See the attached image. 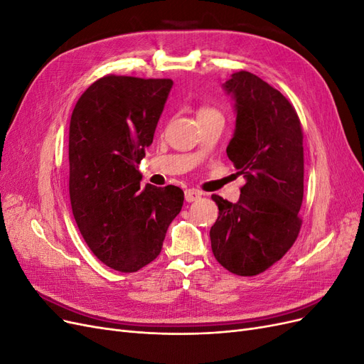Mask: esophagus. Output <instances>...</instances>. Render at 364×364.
Here are the masks:
<instances>
[{"instance_id": "34e87169", "label": "esophagus", "mask_w": 364, "mask_h": 364, "mask_svg": "<svg viewBox=\"0 0 364 364\" xmlns=\"http://www.w3.org/2000/svg\"><path fill=\"white\" fill-rule=\"evenodd\" d=\"M200 196H202V193L199 190H185V200L188 203L200 199Z\"/></svg>"}]
</instances>
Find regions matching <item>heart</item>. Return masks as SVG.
Masks as SVG:
<instances>
[{
	"label": "heart",
	"instance_id": "heart-1",
	"mask_svg": "<svg viewBox=\"0 0 364 364\" xmlns=\"http://www.w3.org/2000/svg\"><path fill=\"white\" fill-rule=\"evenodd\" d=\"M213 115H222V114H220V111H217V109L213 106H200L197 109V118L213 117Z\"/></svg>",
	"mask_w": 364,
	"mask_h": 364
}]
</instances>
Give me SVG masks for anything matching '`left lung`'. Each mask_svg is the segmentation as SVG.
<instances>
[{"label":"left lung","instance_id":"1","mask_svg":"<svg viewBox=\"0 0 364 364\" xmlns=\"http://www.w3.org/2000/svg\"><path fill=\"white\" fill-rule=\"evenodd\" d=\"M225 90L237 109L226 153L246 183L237 203L213 194L218 217L209 237L226 270L255 277L279 261L299 235L304 132L293 105L258 75L235 73Z\"/></svg>","mask_w":364,"mask_h":364}]
</instances>
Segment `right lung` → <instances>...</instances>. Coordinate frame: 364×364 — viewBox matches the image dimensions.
<instances>
[{
	"label": "right lung",
	"mask_w": 364,
	"mask_h": 364,
	"mask_svg": "<svg viewBox=\"0 0 364 364\" xmlns=\"http://www.w3.org/2000/svg\"><path fill=\"white\" fill-rule=\"evenodd\" d=\"M171 79L107 74L77 100L70 123V199L87 247L107 267L138 272L155 259L183 191L150 183L138 164L153 142Z\"/></svg>",
	"instance_id": "right-lung-1"
}]
</instances>
